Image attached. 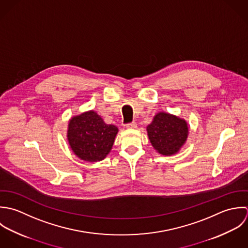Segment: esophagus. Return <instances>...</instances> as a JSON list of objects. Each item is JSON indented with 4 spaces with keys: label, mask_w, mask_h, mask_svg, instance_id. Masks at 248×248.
I'll return each instance as SVG.
<instances>
[{
    "label": "esophagus",
    "mask_w": 248,
    "mask_h": 248,
    "mask_svg": "<svg viewBox=\"0 0 248 248\" xmlns=\"http://www.w3.org/2000/svg\"><path fill=\"white\" fill-rule=\"evenodd\" d=\"M125 126H126V128H128V129H133V128H136V127H137V124H136L135 122H132V123H130V124H127Z\"/></svg>",
    "instance_id": "obj_1"
}]
</instances>
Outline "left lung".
I'll return each mask as SVG.
<instances>
[{
    "instance_id": "left-lung-1",
    "label": "left lung",
    "mask_w": 248,
    "mask_h": 248,
    "mask_svg": "<svg viewBox=\"0 0 248 248\" xmlns=\"http://www.w3.org/2000/svg\"><path fill=\"white\" fill-rule=\"evenodd\" d=\"M147 131L152 147L166 156L177 153L186 143L189 134L185 120L166 112H159L154 116Z\"/></svg>"
}]
</instances>
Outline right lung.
Segmentation results:
<instances>
[{"label": "right lung", "mask_w": 248, "mask_h": 248, "mask_svg": "<svg viewBox=\"0 0 248 248\" xmlns=\"http://www.w3.org/2000/svg\"><path fill=\"white\" fill-rule=\"evenodd\" d=\"M118 127L106 124L94 110L74 116L68 124L67 138L73 152L81 160H103L113 147Z\"/></svg>", "instance_id": "right-lung-1"}]
</instances>
